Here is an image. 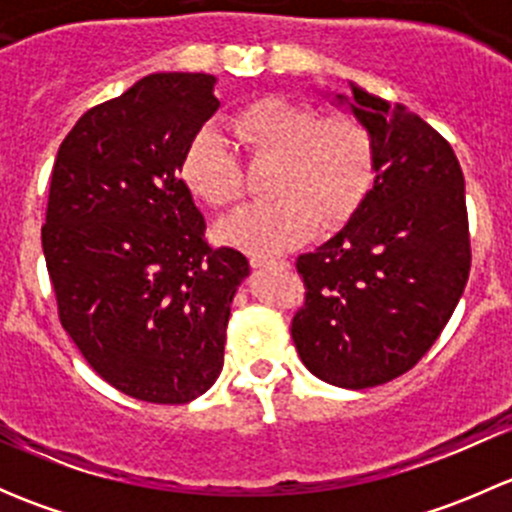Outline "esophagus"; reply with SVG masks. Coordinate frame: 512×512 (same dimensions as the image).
<instances>
[{
    "instance_id": "esophagus-1",
    "label": "esophagus",
    "mask_w": 512,
    "mask_h": 512,
    "mask_svg": "<svg viewBox=\"0 0 512 512\" xmlns=\"http://www.w3.org/2000/svg\"><path fill=\"white\" fill-rule=\"evenodd\" d=\"M250 265L255 267V270H265V267H287V262H277V260H270V257L252 255Z\"/></svg>"
}]
</instances>
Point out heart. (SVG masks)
<instances>
[{"mask_svg": "<svg viewBox=\"0 0 512 512\" xmlns=\"http://www.w3.org/2000/svg\"><path fill=\"white\" fill-rule=\"evenodd\" d=\"M237 146L252 160H277L270 193L277 200L250 205L218 227L220 240L250 255L272 257L302 245L319 220L347 223L376 178V138L352 113L324 116L289 98H257L227 121ZM180 178L195 198L230 208L245 193L237 153L215 126L190 136L180 158Z\"/></svg>", "mask_w": 512, "mask_h": 512, "instance_id": "1", "label": "heart"}]
</instances>
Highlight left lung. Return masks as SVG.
<instances>
[{"instance_id": "8db88e82", "label": "left lung", "mask_w": 512, "mask_h": 512, "mask_svg": "<svg viewBox=\"0 0 512 512\" xmlns=\"http://www.w3.org/2000/svg\"><path fill=\"white\" fill-rule=\"evenodd\" d=\"M352 86L376 138V178L349 223L297 257L304 304L292 319L302 364L342 389L406 374L451 319L471 272L466 180L423 118Z\"/></svg>"}]
</instances>
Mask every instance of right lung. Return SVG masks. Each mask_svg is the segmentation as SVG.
<instances>
[{"mask_svg":"<svg viewBox=\"0 0 512 512\" xmlns=\"http://www.w3.org/2000/svg\"><path fill=\"white\" fill-rule=\"evenodd\" d=\"M210 74H151L86 111L51 170L46 270L91 369L148 404L215 384L245 255L210 247L180 178L190 136L220 108Z\"/></svg>","mask_w":512,"mask_h":512,"instance_id":"obj_1","label":"right lung"}]
</instances>
